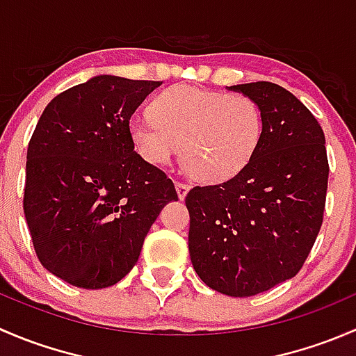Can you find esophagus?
I'll use <instances>...</instances> for the list:
<instances>
[{
  "mask_svg": "<svg viewBox=\"0 0 356 356\" xmlns=\"http://www.w3.org/2000/svg\"><path fill=\"white\" fill-rule=\"evenodd\" d=\"M189 188H191V186H189L188 182H182V181L175 182V189H177V195H179V198H181V200L186 198V195H188Z\"/></svg>",
  "mask_w": 356,
  "mask_h": 356,
  "instance_id": "34e87169",
  "label": "esophagus"
}]
</instances>
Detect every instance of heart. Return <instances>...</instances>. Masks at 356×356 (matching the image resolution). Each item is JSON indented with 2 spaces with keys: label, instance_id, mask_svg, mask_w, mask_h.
Listing matches in <instances>:
<instances>
[{
  "label": "heart",
  "instance_id": "obj_1",
  "mask_svg": "<svg viewBox=\"0 0 356 356\" xmlns=\"http://www.w3.org/2000/svg\"><path fill=\"white\" fill-rule=\"evenodd\" d=\"M264 115L250 96L179 84L156 96L153 115L131 118L129 134L148 163L168 165L182 148L196 177L231 179L250 163L260 145Z\"/></svg>",
  "mask_w": 356,
  "mask_h": 356
}]
</instances>
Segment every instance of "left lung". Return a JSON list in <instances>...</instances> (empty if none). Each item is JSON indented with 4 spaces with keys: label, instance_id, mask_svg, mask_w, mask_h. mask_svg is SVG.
<instances>
[{
    "label": "left lung",
    "instance_id": "8db88e82",
    "mask_svg": "<svg viewBox=\"0 0 356 356\" xmlns=\"http://www.w3.org/2000/svg\"><path fill=\"white\" fill-rule=\"evenodd\" d=\"M231 89L258 103L264 132L241 172L186 196L189 257L208 288L246 298L301 270L324 220L329 161L321 124L288 89Z\"/></svg>",
    "mask_w": 356,
    "mask_h": 356
}]
</instances>
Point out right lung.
Listing matches in <instances>:
<instances>
[{
	"mask_svg": "<svg viewBox=\"0 0 356 356\" xmlns=\"http://www.w3.org/2000/svg\"><path fill=\"white\" fill-rule=\"evenodd\" d=\"M158 86L98 75L53 98L32 132L25 220L42 267L75 288L122 281L161 208L179 200L129 134L132 113Z\"/></svg>",
	"mask_w": 356,
	"mask_h": 356,
	"instance_id": "add662e5",
	"label": "right lung"
}]
</instances>
